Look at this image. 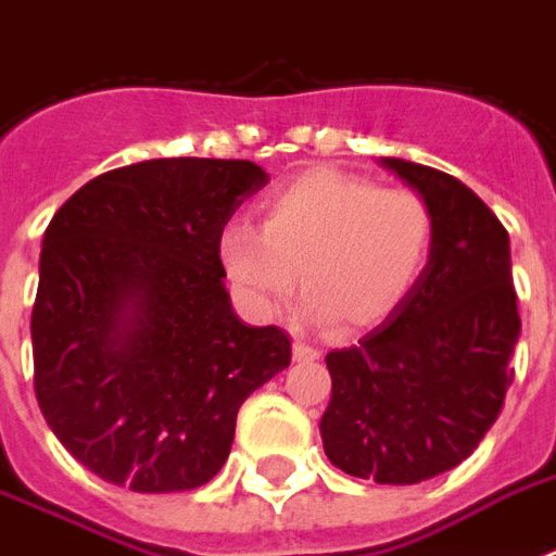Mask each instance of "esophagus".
Here are the masks:
<instances>
[{
	"instance_id": "1",
	"label": "esophagus",
	"mask_w": 556,
	"mask_h": 556,
	"mask_svg": "<svg viewBox=\"0 0 556 556\" xmlns=\"http://www.w3.org/2000/svg\"><path fill=\"white\" fill-rule=\"evenodd\" d=\"M294 361H296V364L320 361V352H317L314 346H308V343H303V340H296V343H294Z\"/></svg>"
}]
</instances>
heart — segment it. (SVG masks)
I'll list each match as a JSON object with an SVG mask.
<instances>
[{
	"mask_svg": "<svg viewBox=\"0 0 556 556\" xmlns=\"http://www.w3.org/2000/svg\"><path fill=\"white\" fill-rule=\"evenodd\" d=\"M432 236V210L418 192L308 169L262 201L260 227L222 230L218 262L256 312H277L300 277L308 320L371 329L413 294Z\"/></svg>",
	"mask_w": 556,
	"mask_h": 556,
	"instance_id": "b5f03b06",
	"label": "heart"
}]
</instances>
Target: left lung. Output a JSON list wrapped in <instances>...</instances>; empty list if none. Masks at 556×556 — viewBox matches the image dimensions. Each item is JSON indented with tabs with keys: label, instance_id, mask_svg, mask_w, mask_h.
Listing matches in <instances>:
<instances>
[{
	"label": "left lung",
	"instance_id": "1",
	"mask_svg": "<svg viewBox=\"0 0 556 556\" xmlns=\"http://www.w3.org/2000/svg\"><path fill=\"white\" fill-rule=\"evenodd\" d=\"M380 164L430 204V262L389 320L326 355L320 435L343 473L418 484L462 465L500 418L522 323L508 230L493 210L441 169Z\"/></svg>",
	"mask_w": 556,
	"mask_h": 556
}]
</instances>
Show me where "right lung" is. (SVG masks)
<instances>
[{
	"label": "right lung",
	"mask_w": 556,
	"mask_h": 556,
	"mask_svg": "<svg viewBox=\"0 0 556 556\" xmlns=\"http://www.w3.org/2000/svg\"><path fill=\"white\" fill-rule=\"evenodd\" d=\"M265 185L253 161H141L91 178L51 218L34 389L100 479L135 493L207 484L244 397L291 364L286 331L236 317L218 262L225 225Z\"/></svg>",
	"instance_id": "add662e5"
}]
</instances>
